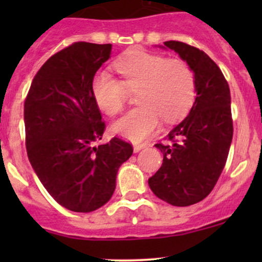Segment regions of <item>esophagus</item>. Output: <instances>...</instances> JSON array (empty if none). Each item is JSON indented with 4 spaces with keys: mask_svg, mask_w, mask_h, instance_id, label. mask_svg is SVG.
<instances>
[{
    "mask_svg": "<svg viewBox=\"0 0 262 262\" xmlns=\"http://www.w3.org/2000/svg\"><path fill=\"white\" fill-rule=\"evenodd\" d=\"M144 147H146V144H138V143H136V144H134V146H133V150L137 153V152H139V150H141V149H143Z\"/></svg>",
    "mask_w": 262,
    "mask_h": 262,
    "instance_id": "obj_1",
    "label": "esophagus"
}]
</instances>
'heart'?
<instances>
[{"instance_id": "b5f03b06", "label": "heart", "mask_w": 262, "mask_h": 262, "mask_svg": "<svg viewBox=\"0 0 262 262\" xmlns=\"http://www.w3.org/2000/svg\"><path fill=\"white\" fill-rule=\"evenodd\" d=\"M121 81L105 71L92 78L91 94L97 107L107 115L123 110L128 91L136 92L141 106L130 110L112 125L115 134L133 142L149 137L161 119L176 120L187 113L194 102L196 82L194 71L185 60L167 59L160 54L137 52L115 63Z\"/></svg>"}]
</instances>
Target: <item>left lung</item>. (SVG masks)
Instances as JSON below:
<instances>
[{
	"instance_id": "left-lung-1",
	"label": "left lung",
	"mask_w": 262,
	"mask_h": 262,
	"mask_svg": "<svg viewBox=\"0 0 262 262\" xmlns=\"http://www.w3.org/2000/svg\"><path fill=\"white\" fill-rule=\"evenodd\" d=\"M194 71L196 97L189 115L158 143L163 162L148 179L157 198L175 207L202 202L215 186L233 137L231 92L223 73L208 54L181 41H165Z\"/></svg>"
}]
</instances>
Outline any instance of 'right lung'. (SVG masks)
Instances as JSON below:
<instances>
[{
    "instance_id": "obj_1",
    "label": "right lung",
    "mask_w": 262,
    "mask_h": 262,
    "mask_svg": "<svg viewBox=\"0 0 262 262\" xmlns=\"http://www.w3.org/2000/svg\"><path fill=\"white\" fill-rule=\"evenodd\" d=\"M112 44L78 41L49 58L31 82L24 105L26 152L47 191L66 209L89 213L114 194L119 167L133 153L105 130L91 94L95 73Z\"/></svg>"
}]
</instances>
